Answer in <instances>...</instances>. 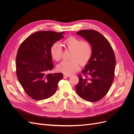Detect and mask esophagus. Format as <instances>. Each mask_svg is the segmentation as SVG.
Masks as SVG:
<instances>
[{
	"label": "esophagus",
	"mask_w": 134,
	"mask_h": 134,
	"mask_svg": "<svg viewBox=\"0 0 134 134\" xmlns=\"http://www.w3.org/2000/svg\"><path fill=\"white\" fill-rule=\"evenodd\" d=\"M71 75L70 74H64V78H67V77H70Z\"/></svg>",
	"instance_id": "1"
}]
</instances>
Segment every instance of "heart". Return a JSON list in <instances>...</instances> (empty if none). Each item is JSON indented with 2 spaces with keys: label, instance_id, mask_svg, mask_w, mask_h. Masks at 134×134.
<instances>
[{
  "label": "heart",
  "instance_id": "b5f03b06",
  "mask_svg": "<svg viewBox=\"0 0 134 134\" xmlns=\"http://www.w3.org/2000/svg\"><path fill=\"white\" fill-rule=\"evenodd\" d=\"M64 47L71 52L69 61H63L57 66L59 71L66 74H73L80 69V63L86 64L90 60L93 50L91 44L78 38L70 36L63 41ZM52 58L59 62L62 58L63 48L58 42H55L50 47Z\"/></svg>",
  "mask_w": 134,
  "mask_h": 134
}]
</instances>
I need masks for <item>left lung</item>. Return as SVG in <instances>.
Listing matches in <instances>:
<instances>
[{
    "label": "left lung",
    "instance_id": "8db88e82",
    "mask_svg": "<svg viewBox=\"0 0 134 134\" xmlns=\"http://www.w3.org/2000/svg\"><path fill=\"white\" fill-rule=\"evenodd\" d=\"M92 47V55L76 85L77 94L89 102H97L106 96L115 78V55L110 43L99 32L93 30L78 31Z\"/></svg>",
    "mask_w": 134,
    "mask_h": 134
}]
</instances>
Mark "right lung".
I'll use <instances>...</instances> for the list:
<instances>
[{
	"mask_svg": "<svg viewBox=\"0 0 134 134\" xmlns=\"http://www.w3.org/2000/svg\"><path fill=\"white\" fill-rule=\"evenodd\" d=\"M64 32H36L19 46L16 57V74L26 94L35 100H43L55 93L63 74L49 73L54 65L50 54L54 43L64 37Z\"/></svg>",
	"mask_w": 134,
	"mask_h": 134,
	"instance_id": "1",
	"label": "right lung"
}]
</instances>
